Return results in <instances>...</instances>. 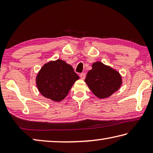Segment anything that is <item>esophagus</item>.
Segmentation results:
<instances>
[{"label": "esophagus", "mask_w": 153, "mask_h": 153, "mask_svg": "<svg viewBox=\"0 0 153 153\" xmlns=\"http://www.w3.org/2000/svg\"><path fill=\"white\" fill-rule=\"evenodd\" d=\"M80 77H81L82 79H84L85 77H86V73H82L80 74Z\"/></svg>", "instance_id": "34e87169"}]
</instances>
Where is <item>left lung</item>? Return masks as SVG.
Wrapping results in <instances>:
<instances>
[{"instance_id":"left-lung-1","label":"left lung","mask_w":153,"mask_h":153,"mask_svg":"<svg viewBox=\"0 0 153 153\" xmlns=\"http://www.w3.org/2000/svg\"><path fill=\"white\" fill-rule=\"evenodd\" d=\"M85 82L95 96L105 98L120 88L121 77L112 68L100 62H96L92 65V69L88 72Z\"/></svg>"}]
</instances>
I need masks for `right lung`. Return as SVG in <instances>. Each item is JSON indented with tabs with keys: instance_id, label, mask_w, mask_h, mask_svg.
Returning <instances> with one entry per match:
<instances>
[{
	"instance_id": "right-lung-1",
	"label": "right lung",
	"mask_w": 153,
	"mask_h": 153,
	"mask_svg": "<svg viewBox=\"0 0 153 153\" xmlns=\"http://www.w3.org/2000/svg\"><path fill=\"white\" fill-rule=\"evenodd\" d=\"M79 78L70 65L58 59L42 67L36 77V84L44 97L59 102L65 98Z\"/></svg>"
}]
</instances>
